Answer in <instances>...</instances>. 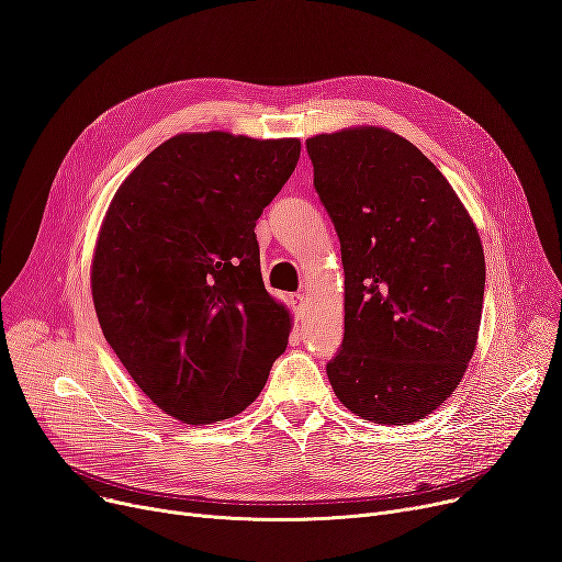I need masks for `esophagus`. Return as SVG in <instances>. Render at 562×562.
<instances>
[{
	"label": "esophagus",
	"mask_w": 562,
	"mask_h": 562,
	"mask_svg": "<svg viewBox=\"0 0 562 562\" xmlns=\"http://www.w3.org/2000/svg\"><path fill=\"white\" fill-rule=\"evenodd\" d=\"M291 305H293V312H296V316H301V314L305 312V307H307L305 293H293V296H291Z\"/></svg>",
	"instance_id": "34e87169"
}]
</instances>
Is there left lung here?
<instances>
[{
  "label": "left lung",
  "instance_id": "left-lung-1",
  "mask_svg": "<svg viewBox=\"0 0 562 562\" xmlns=\"http://www.w3.org/2000/svg\"><path fill=\"white\" fill-rule=\"evenodd\" d=\"M307 155L346 278L330 385L367 422H419L453 394L476 350L485 293L476 225L447 177L390 130L318 134Z\"/></svg>",
  "mask_w": 562,
  "mask_h": 562
}]
</instances>
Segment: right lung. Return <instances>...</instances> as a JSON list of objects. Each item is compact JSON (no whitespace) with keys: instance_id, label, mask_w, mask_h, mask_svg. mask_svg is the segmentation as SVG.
Here are the masks:
<instances>
[{"instance_id":"obj_1","label":"right lung","mask_w":562,"mask_h":562,"mask_svg":"<svg viewBox=\"0 0 562 562\" xmlns=\"http://www.w3.org/2000/svg\"><path fill=\"white\" fill-rule=\"evenodd\" d=\"M299 138L177 134L115 191L93 255L102 333L136 385L191 426L244 412L286 348L255 225L291 177Z\"/></svg>"}]
</instances>
